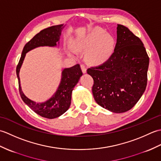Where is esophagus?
Returning a JSON list of instances; mask_svg holds the SVG:
<instances>
[{"instance_id": "34e87169", "label": "esophagus", "mask_w": 161, "mask_h": 161, "mask_svg": "<svg viewBox=\"0 0 161 161\" xmlns=\"http://www.w3.org/2000/svg\"><path fill=\"white\" fill-rule=\"evenodd\" d=\"M81 70H82L83 73H86V66H85V65L81 64Z\"/></svg>"}]
</instances>
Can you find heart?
Listing matches in <instances>:
<instances>
[{"label":"heart","mask_w":161,"mask_h":161,"mask_svg":"<svg viewBox=\"0 0 161 161\" xmlns=\"http://www.w3.org/2000/svg\"><path fill=\"white\" fill-rule=\"evenodd\" d=\"M70 45L75 51L87 50L86 61L91 64L99 65L104 63L111 56L114 50L115 40L104 30L95 28L86 35L73 39ZM68 53L72 55L74 52L68 49Z\"/></svg>","instance_id":"obj_1"}]
</instances>
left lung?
Instances as JSON below:
<instances>
[{
  "mask_svg": "<svg viewBox=\"0 0 161 161\" xmlns=\"http://www.w3.org/2000/svg\"><path fill=\"white\" fill-rule=\"evenodd\" d=\"M149 58L141 40L126 27L118 25L114 52L103 64L91 67L95 100L113 113L134 107L146 89Z\"/></svg>",
  "mask_w": 161,
  "mask_h": 161,
  "instance_id": "obj_1",
  "label": "left lung"
}]
</instances>
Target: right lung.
Masks as SVG:
<instances>
[{
    "label": "right lung",
    "mask_w": 161,
    "mask_h": 161,
    "mask_svg": "<svg viewBox=\"0 0 161 161\" xmlns=\"http://www.w3.org/2000/svg\"><path fill=\"white\" fill-rule=\"evenodd\" d=\"M65 26L66 25H64V24L54 25L42 30L36 35L24 46L21 57L16 67L19 93L23 101L36 114L48 119L59 117L69 108L71 103L72 92L83 75L80 66L77 64L73 67L63 68L61 71L60 84L56 92L48 100L43 102H36L26 97L20 86L19 73L26 53L29 51L39 47H57V46H59L61 32Z\"/></svg>",
    "instance_id": "obj_1"
}]
</instances>
